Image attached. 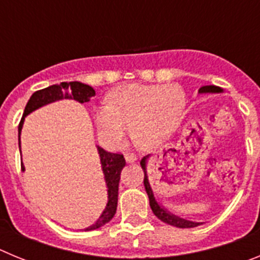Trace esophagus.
Returning a JSON list of instances; mask_svg holds the SVG:
<instances>
[{"mask_svg":"<svg viewBox=\"0 0 260 260\" xmlns=\"http://www.w3.org/2000/svg\"><path fill=\"white\" fill-rule=\"evenodd\" d=\"M137 155H135V153H133V152H126L125 153V160L127 162H134L135 160H137Z\"/></svg>","mask_w":260,"mask_h":260,"instance_id":"esophagus-1","label":"esophagus"}]
</instances>
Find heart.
I'll return each instance as SVG.
<instances>
[{
  "instance_id": "b5f03b06",
  "label": "heart",
  "mask_w": 260,
  "mask_h": 260,
  "mask_svg": "<svg viewBox=\"0 0 260 260\" xmlns=\"http://www.w3.org/2000/svg\"><path fill=\"white\" fill-rule=\"evenodd\" d=\"M183 108L185 93L176 84H130L113 91L93 114L100 137L109 146H121L130 126L139 146L153 147L173 133Z\"/></svg>"
}]
</instances>
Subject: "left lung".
Returning a JSON list of instances; mask_svg holds the SVG:
<instances>
[{
    "label": "left lung",
    "instance_id": "8db88e82",
    "mask_svg": "<svg viewBox=\"0 0 260 260\" xmlns=\"http://www.w3.org/2000/svg\"><path fill=\"white\" fill-rule=\"evenodd\" d=\"M222 89L220 88V87H216V86H203L199 88V92L201 93H215V92H221ZM147 158H148V156H144L143 158H142L141 161V165H142V169H143L144 172V187H146V191H147V195H148V198H150V206H151V210H152V212L155 213L156 216H157V219H160L161 221L167 222V224L169 225H173V226H177V228H194V226H198V225H201L199 222H192V221H187V220L185 219H181V217H178V216L176 215H172L169 211L165 210L162 206H160V204L156 202L155 197H153V192H152V189H151V185L150 182H148V177H147V171H146V164H147Z\"/></svg>",
    "mask_w": 260,
    "mask_h": 260
}]
</instances>
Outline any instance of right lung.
I'll list each match as a JSON object with an SVG mask.
<instances>
[{"label":"right lung","mask_w":260,"mask_h":260,"mask_svg":"<svg viewBox=\"0 0 260 260\" xmlns=\"http://www.w3.org/2000/svg\"><path fill=\"white\" fill-rule=\"evenodd\" d=\"M95 96V89L91 86L80 83V82H62L61 84H53V86L47 87V88L39 89L36 92L32 93L24 108V113H23L22 119H20L19 126H18V142L20 147V132H22L23 122H24V117L34 112L38 108L47 105L49 103L57 102L61 99H74L79 103L89 102V99ZM99 155H100V161H102L103 173L105 176V183L108 187V203L105 207L104 212L99 217L98 221L93 225L86 228L84 231H93L99 229L100 226L109 222L113 219L117 211V202H118V183H119V174L122 168L126 165L125 157L121 153H112L108 151L103 150L102 147H98ZM22 171H24L23 162L20 164Z\"/></svg>","instance_id":"right-lung-1"}]
</instances>
